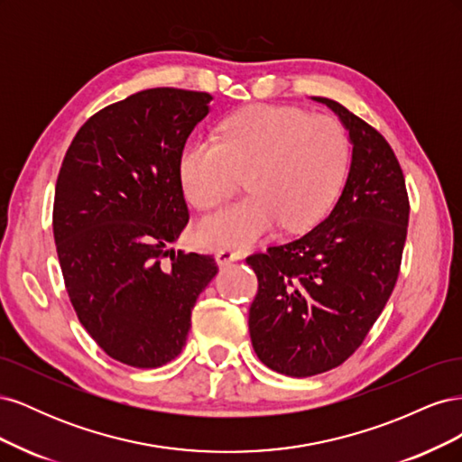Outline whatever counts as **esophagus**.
<instances>
[{
  "instance_id": "34e87169",
  "label": "esophagus",
  "mask_w": 462,
  "mask_h": 462,
  "mask_svg": "<svg viewBox=\"0 0 462 462\" xmlns=\"http://www.w3.org/2000/svg\"><path fill=\"white\" fill-rule=\"evenodd\" d=\"M241 260V253H236V250H231V248H219L216 250V262L217 265H227L231 262H236Z\"/></svg>"
}]
</instances>
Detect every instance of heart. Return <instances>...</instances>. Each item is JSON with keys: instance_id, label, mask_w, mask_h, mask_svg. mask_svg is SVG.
<instances>
[{"instance_id": "1", "label": "heart", "mask_w": 462, "mask_h": 462, "mask_svg": "<svg viewBox=\"0 0 462 462\" xmlns=\"http://www.w3.org/2000/svg\"><path fill=\"white\" fill-rule=\"evenodd\" d=\"M348 160L351 144L337 119L299 107L250 106L223 119L219 143H189L179 175L185 197L200 212L226 202L246 179L248 197L199 229L206 246H245L279 221L287 231L318 223L339 197Z\"/></svg>"}]
</instances>
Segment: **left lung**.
Instances as JSON below:
<instances>
[{
	"mask_svg": "<svg viewBox=\"0 0 462 462\" xmlns=\"http://www.w3.org/2000/svg\"><path fill=\"white\" fill-rule=\"evenodd\" d=\"M353 158L339 200L314 229L246 263L258 277L248 329L265 366L309 377L339 365L365 341L397 283L409 194L385 138L329 97Z\"/></svg>",
	"mask_w": 462,
	"mask_h": 462,
	"instance_id": "8db88e82",
	"label": "left lung"
}]
</instances>
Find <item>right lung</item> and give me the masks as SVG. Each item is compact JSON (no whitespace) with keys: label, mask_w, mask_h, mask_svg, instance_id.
<instances>
[{"label":"right lung","mask_w":462,"mask_h":462,"mask_svg":"<svg viewBox=\"0 0 462 462\" xmlns=\"http://www.w3.org/2000/svg\"><path fill=\"white\" fill-rule=\"evenodd\" d=\"M209 102L150 88L111 104L79 129L58 175L53 239L69 299L102 351L134 368L183 351L217 273L212 256L170 248L189 223L179 158Z\"/></svg>","instance_id":"1"}]
</instances>
